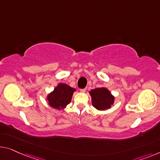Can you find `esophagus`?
<instances>
[{"label": "esophagus", "instance_id": "obj_1", "mask_svg": "<svg viewBox=\"0 0 160 160\" xmlns=\"http://www.w3.org/2000/svg\"><path fill=\"white\" fill-rule=\"evenodd\" d=\"M80 92H85V91H86V88H82V89H80Z\"/></svg>", "mask_w": 160, "mask_h": 160}]
</instances>
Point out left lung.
Here are the masks:
<instances>
[{"instance_id": "1", "label": "left lung", "mask_w": 160, "mask_h": 160, "mask_svg": "<svg viewBox=\"0 0 160 160\" xmlns=\"http://www.w3.org/2000/svg\"><path fill=\"white\" fill-rule=\"evenodd\" d=\"M92 97V103L98 110H106L113 105L114 98L105 88H96L90 92Z\"/></svg>"}]
</instances>
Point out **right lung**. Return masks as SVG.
Here are the masks:
<instances>
[{
  "label": "right lung",
  "mask_w": 160,
  "mask_h": 160,
  "mask_svg": "<svg viewBox=\"0 0 160 160\" xmlns=\"http://www.w3.org/2000/svg\"><path fill=\"white\" fill-rule=\"evenodd\" d=\"M75 91V89L74 88L66 84L60 83L47 97L49 106L56 109L64 108L70 103Z\"/></svg>",
  "instance_id": "obj_1"
}]
</instances>
